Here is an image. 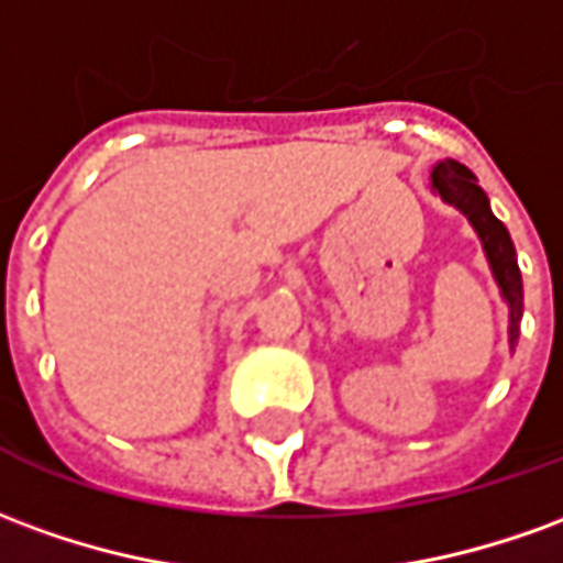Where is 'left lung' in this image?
<instances>
[{
	"label": "left lung",
	"instance_id": "1",
	"mask_svg": "<svg viewBox=\"0 0 563 563\" xmlns=\"http://www.w3.org/2000/svg\"><path fill=\"white\" fill-rule=\"evenodd\" d=\"M432 191L439 198L457 207L460 213L470 219L475 228L482 250L487 255V265L494 271V280L500 286V295L509 305V347L515 350L518 341V322H521V310H525V289H521V271L515 262V246L509 231L497 216L490 213L487 195L478 188L475 176L457 161H439L430 173Z\"/></svg>",
	"mask_w": 563,
	"mask_h": 563
}]
</instances>
